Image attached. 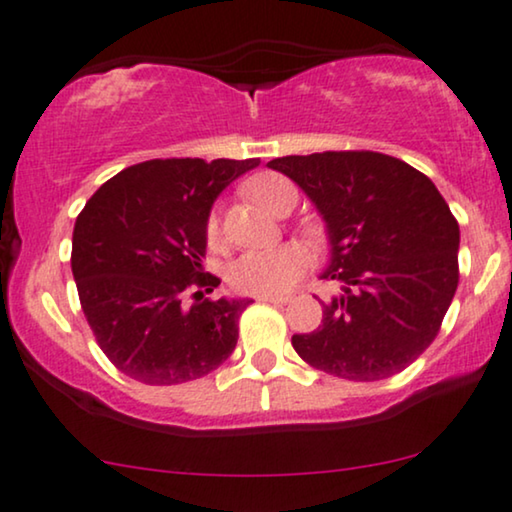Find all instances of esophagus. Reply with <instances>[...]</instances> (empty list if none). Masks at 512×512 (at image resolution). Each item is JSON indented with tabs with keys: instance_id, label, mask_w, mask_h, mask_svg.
<instances>
[{
	"instance_id": "obj_1",
	"label": "esophagus",
	"mask_w": 512,
	"mask_h": 512,
	"mask_svg": "<svg viewBox=\"0 0 512 512\" xmlns=\"http://www.w3.org/2000/svg\"><path fill=\"white\" fill-rule=\"evenodd\" d=\"M288 295H260L257 297V302H269V304H285L288 302Z\"/></svg>"
}]
</instances>
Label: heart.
<instances>
[{
	"instance_id": "heart-1",
	"label": "heart",
	"mask_w": 512,
	"mask_h": 512,
	"mask_svg": "<svg viewBox=\"0 0 512 512\" xmlns=\"http://www.w3.org/2000/svg\"><path fill=\"white\" fill-rule=\"evenodd\" d=\"M245 192L257 206L274 215L281 208L285 196H297L292 182L276 173H260L250 177ZM206 238L208 245H213V248L220 243V220H217V215H210L206 224ZM306 267H309V255H306L302 245L285 243L271 250L243 252L238 260L231 262L227 281L241 295H281L304 274Z\"/></svg>"
}]
</instances>
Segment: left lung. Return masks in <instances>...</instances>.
I'll use <instances>...</instances> for the list:
<instances>
[{
	"mask_svg": "<svg viewBox=\"0 0 512 512\" xmlns=\"http://www.w3.org/2000/svg\"><path fill=\"white\" fill-rule=\"evenodd\" d=\"M325 220L339 283L313 332L292 335L299 358L349 381L403 372L438 335L459 285V222L424 173L379 152H323L267 163Z\"/></svg>",
	"mask_w": 512,
	"mask_h": 512,
	"instance_id": "left-lung-1",
	"label": "left lung"
}]
</instances>
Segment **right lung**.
I'll list each match as a JSON object with an SVG mask.
<instances>
[{"mask_svg": "<svg viewBox=\"0 0 512 512\" xmlns=\"http://www.w3.org/2000/svg\"><path fill=\"white\" fill-rule=\"evenodd\" d=\"M260 159H152L121 170L74 222L72 274L95 342L149 386L206 377L236 349L252 299H208L203 271L217 196ZM195 302L186 304V297Z\"/></svg>", "mask_w": 512, "mask_h": 512, "instance_id": "obj_1", "label": "right lung"}]
</instances>
